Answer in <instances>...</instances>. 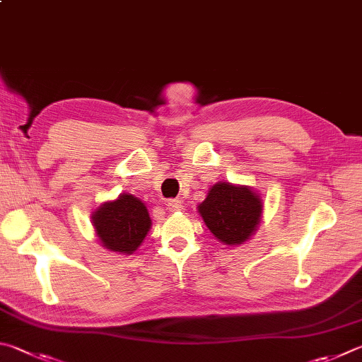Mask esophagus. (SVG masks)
Wrapping results in <instances>:
<instances>
[{
  "mask_svg": "<svg viewBox=\"0 0 362 362\" xmlns=\"http://www.w3.org/2000/svg\"><path fill=\"white\" fill-rule=\"evenodd\" d=\"M166 206H168V210H169V212H179V210H182V209H183V206H182V201H180V199H169Z\"/></svg>",
  "mask_w": 362,
  "mask_h": 362,
  "instance_id": "esophagus-1",
  "label": "esophagus"
}]
</instances>
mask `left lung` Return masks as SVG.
Instances as JSON below:
<instances>
[{
    "label": "left lung",
    "instance_id": "left-lung-1",
    "mask_svg": "<svg viewBox=\"0 0 362 362\" xmlns=\"http://www.w3.org/2000/svg\"><path fill=\"white\" fill-rule=\"evenodd\" d=\"M206 226L225 245H240L258 229L262 216V199L245 185L218 182L209 189L198 206Z\"/></svg>",
    "mask_w": 362,
    "mask_h": 362
}]
</instances>
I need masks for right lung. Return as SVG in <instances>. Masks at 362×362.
<instances>
[{
    "mask_svg": "<svg viewBox=\"0 0 362 362\" xmlns=\"http://www.w3.org/2000/svg\"><path fill=\"white\" fill-rule=\"evenodd\" d=\"M91 223L104 248L124 255L136 252L152 226L146 204L129 193L101 204Z\"/></svg>",
    "mask_w": 362,
    "mask_h": 362,
    "instance_id": "add662e5",
    "label": "right lung"
}]
</instances>
